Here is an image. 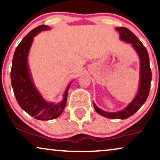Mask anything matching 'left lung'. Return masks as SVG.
Listing matches in <instances>:
<instances>
[{
  "label": "left lung",
  "instance_id": "obj_1",
  "mask_svg": "<svg viewBox=\"0 0 160 160\" xmlns=\"http://www.w3.org/2000/svg\"><path fill=\"white\" fill-rule=\"evenodd\" d=\"M116 30L119 32L121 40L124 41L127 43H131L132 47L136 51L140 59V84L138 92L137 95L130 102V104L124 110L118 112H108L98 108L93 102L94 108L95 111L102 115V117L108 119H125L139 110L144 104L149 94L151 82H152V71L149 65V57L146 47H144L141 41L130 31L128 28L124 27L117 28Z\"/></svg>",
  "mask_w": 160,
  "mask_h": 160
}]
</instances>
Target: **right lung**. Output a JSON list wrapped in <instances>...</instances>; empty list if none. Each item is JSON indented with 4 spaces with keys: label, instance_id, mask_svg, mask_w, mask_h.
<instances>
[{
    "label": "right lung",
    "instance_id": "right-lung-1",
    "mask_svg": "<svg viewBox=\"0 0 160 160\" xmlns=\"http://www.w3.org/2000/svg\"><path fill=\"white\" fill-rule=\"evenodd\" d=\"M51 30L49 26L39 25L32 30L17 46L12 60L11 82L17 101L28 114L38 120L58 118L64 110L70 84L65 89L63 99L59 103L47 102L35 87L28 65V56L33 37L43 30Z\"/></svg>",
    "mask_w": 160,
    "mask_h": 160
}]
</instances>
